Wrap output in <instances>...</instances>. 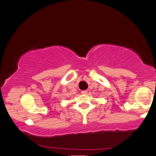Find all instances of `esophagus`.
<instances>
[{"instance_id":"esophagus-1","label":"esophagus","mask_w":156,"mask_h":156,"mask_svg":"<svg viewBox=\"0 0 156 156\" xmlns=\"http://www.w3.org/2000/svg\"><path fill=\"white\" fill-rule=\"evenodd\" d=\"M81 93L83 94H86L88 93V91H86V90H84V91H81Z\"/></svg>"}]
</instances>
